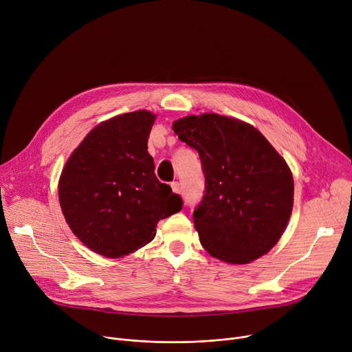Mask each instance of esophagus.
Here are the masks:
<instances>
[{"label":"esophagus","instance_id":"esophagus-1","mask_svg":"<svg viewBox=\"0 0 352 352\" xmlns=\"http://www.w3.org/2000/svg\"><path fill=\"white\" fill-rule=\"evenodd\" d=\"M171 188H173V192L175 193H181V186H179V182H171Z\"/></svg>","mask_w":352,"mask_h":352}]
</instances>
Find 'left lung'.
I'll return each mask as SVG.
<instances>
[{"label": "left lung", "instance_id": "1", "mask_svg": "<svg viewBox=\"0 0 352 352\" xmlns=\"http://www.w3.org/2000/svg\"><path fill=\"white\" fill-rule=\"evenodd\" d=\"M199 153L205 190L193 212L200 243L228 263H249L277 243L294 202L292 174L267 139L246 122L219 114L173 124Z\"/></svg>", "mask_w": 352, "mask_h": 352}]
</instances>
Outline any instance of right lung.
Instances as JSON below:
<instances>
[{
  "label": "right lung",
  "instance_id": "obj_1",
  "mask_svg": "<svg viewBox=\"0 0 352 352\" xmlns=\"http://www.w3.org/2000/svg\"><path fill=\"white\" fill-rule=\"evenodd\" d=\"M156 116L135 111L93 128L67 162L60 205L72 232L93 252L125 256L148 243L182 199L157 179L147 139Z\"/></svg>",
  "mask_w": 352,
  "mask_h": 352
}]
</instances>
